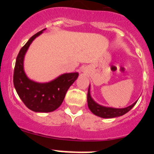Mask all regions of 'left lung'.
Instances as JSON below:
<instances>
[{
    "instance_id": "obj_1",
    "label": "left lung",
    "mask_w": 154,
    "mask_h": 154,
    "mask_svg": "<svg viewBox=\"0 0 154 154\" xmlns=\"http://www.w3.org/2000/svg\"><path fill=\"white\" fill-rule=\"evenodd\" d=\"M87 102H88V106H89V109L91 110V112L102 118H114L117 117V116H121L124 115L126 112H129L137 103V102H135L130 106L123 109H116L103 106L96 103L91 97L89 87V90H88V95H87Z\"/></svg>"
}]
</instances>
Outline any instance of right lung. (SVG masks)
<instances>
[{
  "label": "right lung",
  "instance_id": "right-lung-1",
  "mask_svg": "<svg viewBox=\"0 0 154 154\" xmlns=\"http://www.w3.org/2000/svg\"><path fill=\"white\" fill-rule=\"evenodd\" d=\"M46 28L31 37L21 48L14 71V85L17 95L29 109L37 112H52L65 99L69 87L77 79L78 72L65 73L49 82L39 83L29 79L24 71V58L30 45Z\"/></svg>",
  "mask_w": 154,
  "mask_h": 154
}]
</instances>
